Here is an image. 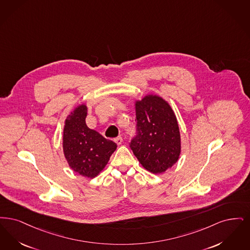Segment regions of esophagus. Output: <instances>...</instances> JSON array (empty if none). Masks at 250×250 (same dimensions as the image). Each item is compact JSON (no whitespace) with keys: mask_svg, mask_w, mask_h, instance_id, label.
<instances>
[{"mask_svg":"<svg viewBox=\"0 0 250 250\" xmlns=\"http://www.w3.org/2000/svg\"><path fill=\"white\" fill-rule=\"evenodd\" d=\"M114 141L116 142L117 143V145H119V146H120L121 144H122V142H123V139H122V137H117V138H115V140Z\"/></svg>","mask_w":250,"mask_h":250,"instance_id":"esophagus-1","label":"esophagus"}]
</instances>
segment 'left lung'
Wrapping results in <instances>:
<instances>
[{"label": "left lung", "mask_w": 250, "mask_h": 250, "mask_svg": "<svg viewBox=\"0 0 250 250\" xmlns=\"http://www.w3.org/2000/svg\"><path fill=\"white\" fill-rule=\"evenodd\" d=\"M137 136L130 148L142 166L152 174L172 168L181 154V137L174 110L157 94L135 101Z\"/></svg>", "instance_id": "8db88e82"}]
</instances>
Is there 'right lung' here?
<instances>
[{
    "label": "right lung",
    "instance_id": "add662e5",
    "mask_svg": "<svg viewBox=\"0 0 250 250\" xmlns=\"http://www.w3.org/2000/svg\"><path fill=\"white\" fill-rule=\"evenodd\" d=\"M87 106L76 105L67 116L63 126L62 148L66 162L77 174L94 178L105 168L117 144L105 139L86 124Z\"/></svg>",
    "mask_w": 250,
    "mask_h": 250
}]
</instances>
